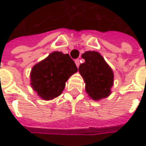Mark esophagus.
Instances as JSON below:
<instances>
[{
  "label": "esophagus",
  "mask_w": 146,
  "mask_h": 146,
  "mask_svg": "<svg viewBox=\"0 0 146 146\" xmlns=\"http://www.w3.org/2000/svg\"><path fill=\"white\" fill-rule=\"evenodd\" d=\"M75 64H76V66L78 68L79 65H80V60H79V59H76V60H75Z\"/></svg>",
  "instance_id": "esophagus-1"
}]
</instances>
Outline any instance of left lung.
Returning a JSON list of instances; mask_svg holds the SVG:
<instances>
[{
    "mask_svg": "<svg viewBox=\"0 0 146 146\" xmlns=\"http://www.w3.org/2000/svg\"><path fill=\"white\" fill-rule=\"evenodd\" d=\"M85 62L78 71L85 82V90L93 100L108 96L113 84V73L100 53L86 51L82 55Z\"/></svg>",
    "mask_w": 146,
    "mask_h": 146,
    "instance_id": "8db88e82",
    "label": "left lung"
}]
</instances>
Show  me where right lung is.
Segmentation results:
<instances>
[{
	"mask_svg": "<svg viewBox=\"0 0 146 146\" xmlns=\"http://www.w3.org/2000/svg\"><path fill=\"white\" fill-rule=\"evenodd\" d=\"M77 71L68 54L55 51L32 68L31 85L39 96L50 100L62 94L66 81Z\"/></svg>",
	"mask_w": 146,
	"mask_h": 146,
	"instance_id": "1",
	"label": "right lung"
}]
</instances>
